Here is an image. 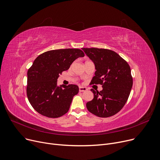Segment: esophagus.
Here are the masks:
<instances>
[{
    "instance_id": "1",
    "label": "esophagus",
    "mask_w": 160,
    "mask_h": 160,
    "mask_svg": "<svg viewBox=\"0 0 160 160\" xmlns=\"http://www.w3.org/2000/svg\"><path fill=\"white\" fill-rule=\"evenodd\" d=\"M86 90H87V88H85V87H82V86L79 87V92H86Z\"/></svg>"
}]
</instances>
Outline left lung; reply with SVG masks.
<instances>
[{
  "label": "left lung",
  "mask_w": 160,
  "mask_h": 160,
  "mask_svg": "<svg viewBox=\"0 0 160 160\" xmlns=\"http://www.w3.org/2000/svg\"><path fill=\"white\" fill-rule=\"evenodd\" d=\"M95 64L96 71L90 84H101L102 91H95L93 99L86 103L89 112L108 118L123 107L133 86V77L127 61L115 52L103 48H83Z\"/></svg>",
  "instance_id": "obj_1"
}]
</instances>
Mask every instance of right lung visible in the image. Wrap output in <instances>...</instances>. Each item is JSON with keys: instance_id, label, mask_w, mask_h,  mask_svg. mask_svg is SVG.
<instances>
[{"instance_id": "1", "label": "right lung", "mask_w": 160, "mask_h": 160, "mask_svg": "<svg viewBox=\"0 0 160 160\" xmlns=\"http://www.w3.org/2000/svg\"><path fill=\"white\" fill-rule=\"evenodd\" d=\"M84 56L80 49L67 48L46 52L34 61L27 71V95L37 112L55 118L68 112L79 88L74 84L59 87L58 78L76 59Z\"/></svg>"}]
</instances>
